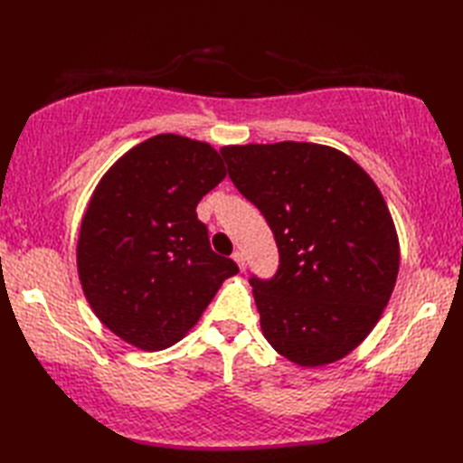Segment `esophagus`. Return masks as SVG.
<instances>
[{"label":"esophagus","mask_w":463,"mask_h":463,"mask_svg":"<svg viewBox=\"0 0 463 463\" xmlns=\"http://www.w3.org/2000/svg\"><path fill=\"white\" fill-rule=\"evenodd\" d=\"M232 259H234V262H237L239 264V269L244 272V270H247V259H244V254L241 252V250H237V252H234L232 254Z\"/></svg>","instance_id":"obj_1"}]
</instances>
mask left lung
<instances>
[{
    "label": "left lung",
    "mask_w": 463,
    "mask_h": 463,
    "mask_svg": "<svg viewBox=\"0 0 463 463\" xmlns=\"http://www.w3.org/2000/svg\"><path fill=\"white\" fill-rule=\"evenodd\" d=\"M221 153L279 244L274 279H250L264 338L302 368L348 356L378 324L400 269L398 232L376 183L328 145L249 143Z\"/></svg>",
    "instance_id": "left-lung-1"
}]
</instances>
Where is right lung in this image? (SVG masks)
<instances>
[{"mask_svg":"<svg viewBox=\"0 0 463 463\" xmlns=\"http://www.w3.org/2000/svg\"><path fill=\"white\" fill-rule=\"evenodd\" d=\"M224 176L214 146L173 133L135 145L101 176L81 221L77 272L115 336L145 352L173 346L239 272L196 219Z\"/></svg>","mask_w":463,"mask_h":463,"instance_id":"right-lung-1","label":"right lung"}]
</instances>
